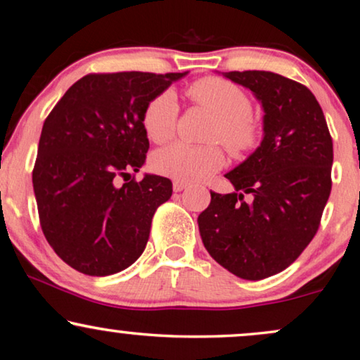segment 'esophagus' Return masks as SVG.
Wrapping results in <instances>:
<instances>
[{"label": "esophagus", "instance_id": "1", "mask_svg": "<svg viewBox=\"0 0 360 360\" xmlns=\"http://www.w3.org/2000/svg\"><path fill=\"white\" fill-rule=\"evenodd\" d=\"M186 187H187L186 182H181V181H174V184H173V189H174V192H181V191H184Z\"/></svg>", "mask_w": 360, "mask_h": 360}]
</instances>
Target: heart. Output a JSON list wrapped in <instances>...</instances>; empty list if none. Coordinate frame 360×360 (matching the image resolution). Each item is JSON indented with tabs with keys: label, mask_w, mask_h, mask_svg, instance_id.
<instances>
[{
	"label": "heart",
	"mask_w": 360,
	"mask_h": 360,
	"mask_svg": "<svg viewBox=\"0 0 360 360\" xmlns=\"http://www.w3.org/2000/svg\"><path fill=\"white\" fill-rule=\"evenodd\" d=\"M192 103L214 115L207 141L210 145L194 146L173 143L156 151L151 168L165 178L181 182H197L210 178L225 166L221 143L233 158L243 160L261 146L262 125L252 115L250 96L240 86L219 77H205L187 88ZM178 99L173 91L165 89L146 103L141 125L155 143L171 140L178 127Z\"/></svg>",
	"instance_id": "1"
}]
</instances>
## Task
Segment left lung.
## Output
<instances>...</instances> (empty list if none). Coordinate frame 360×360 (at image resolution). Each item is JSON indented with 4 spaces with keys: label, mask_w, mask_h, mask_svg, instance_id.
<instances>
[{
    "label": "left lung",
    "mask_w": 360,
    "mask_h": 360,
    "mask_svg": "<svg viewBox=\"0 0 360 360\" xmlns=\"http://www.w3.org/2000/svg\"><path fill=\"white\" fill-rule=\"evenodd\" d=\"M225 77L262 103L264 139L226 174L235 192L210 191V205L197 221L205 250L220 266L261 281L290 266L320 229L331 194L333 139L321 105L298 81L257 70Z\"/></svg>",
    "instance_id": "1"
}]
</instances>
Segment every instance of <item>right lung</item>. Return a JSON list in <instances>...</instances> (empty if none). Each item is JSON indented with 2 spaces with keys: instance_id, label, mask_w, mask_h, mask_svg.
Wrapping results in <instances>:
<instances>
[{
  "instance_id": "1",
  "label": "right lung",
  "mask_w": 360,
  "mask_h": 360,
  "mask_svg": "<svg viewBox=\"0 0 360 360\" xmlns=\"http://www.w3.org/2000/svg\"><path fill=\"white\" fill-rule=\"evenodd\" d=\"M184 75L89 73L45 119L32 169L39 221L49 245L73 269L110 276L143 252L173 182L151 174L135 179L150 148L141 114Z\"/></svg>"
}]
</instances>
